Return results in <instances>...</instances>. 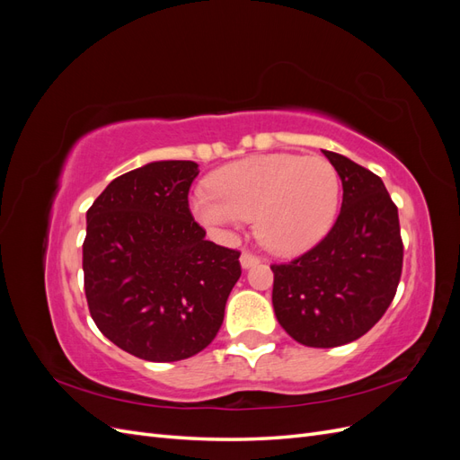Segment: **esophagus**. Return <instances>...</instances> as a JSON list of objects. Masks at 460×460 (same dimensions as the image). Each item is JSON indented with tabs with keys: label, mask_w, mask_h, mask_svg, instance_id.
Wrapping results in <instances>:
<instances>
[{
	"label": "esophagus",
	"mask_w": 460,
	"mask_h": 460,
	"mask_svg": "<svg viewBox=\"0 0 460 460\" xmlns=\"http://www.w3.org/2000/svg\"><path fill=\"white\" fill-rule=\"evenodd\" d=\"M240 262H242L243 269H249V267H255V264L259 262V257L253 255L252 252H243L242 257H240Z\"/></svg>",
	"instance_id": "34e87169"
}]
</instances>
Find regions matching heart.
Returning <instances> with one entry per match:
<instances>
[{"label":"heart","mask_w":460,"mask_h":460,"mask_svg":"<svg viewBox=\"0 0 460 460\" xmlns=\"http://www.w3.org/2000/svg\"><path fill=\"white\" fill-rule=\"evenodd\" d=\"M210 193L191 196V213L208 228L255 218L259 242L296 255L330 232L340 205V174L324 157L269 153L225 164L208 178Z\"/></svg>","instance_id":"heart-1"}]
</instances>
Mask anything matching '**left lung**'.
<instances>
[{
	"label": "left lung",
	"mask_w": 460,
	"mask_h": 460,
	"mask_svg": "<svg viewBox=\"0 0 460 460\" xmlns=\"http://www.w3.org/2000/svg\"><path fill=\"white\" fill-rule=\"evenodd\" d=\"M343 186L332 230L307 253L270 264L278 323L307 347L358 340L392 305L402 270L397 207L380 176L323 151Z\"/></svg>",
	"instance_id": "1"
}]
</instances>
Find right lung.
Masks as SVG:
<instances>
[{"label": "right lung", "instance_id": "right-lung-1", "mask_svg": "<svg viewBox=\"0 0 460 460\" xmlns=\"http://www.w3.org/2000/svg\"><path fill=\"white\" fill-rule=\"evenodd\" d=\"M193 161H157L115 178L88 208L82 269L95 326L151 363L198 355L225 320L240 252L205 240L188 193Z\"/></svg>", "mask_w": 460, "mask_h": 460}]
</instances>
